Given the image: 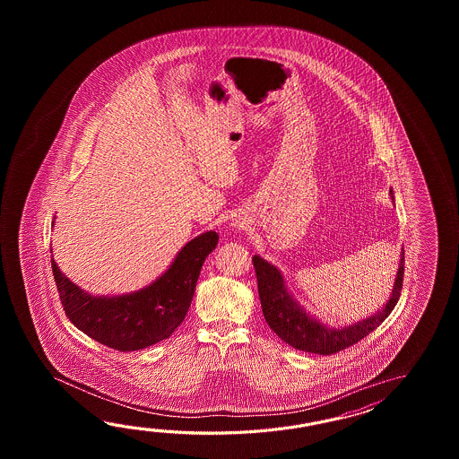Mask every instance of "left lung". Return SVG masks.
Instances as JSON below:
<instances>
[{
  "label": "left lung",
  "mask_w": 459,
  "mask_h": 459,
  "mask_svg": "<svg viewBox=\"0 0 459 459\" xmlns=\"http://www.w3.org/2000/svg\"><path fill=\"white\" fill-rule=\"evenodd\" d=\"M392 194L394 192L390 190V196L394 200ZM253 263L257 275V290L264 318L271 326V330L295 350L328 356L333 352L342 351L354 342H361L364 336L374 332L389 316L394 307L399 302L402 292L405 255L402 249L394 289L389 300L382 305L381 310H377V313L364 318L361 322L340 328L328 326L326 323H322L318 318L305 312V308L300 307L287 290L282 273L275 265L267 263L261 255H254Z\"/></svg>",
  "instance_id": "1"
}]
</instances>
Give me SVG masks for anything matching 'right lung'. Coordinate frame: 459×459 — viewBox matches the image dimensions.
Listing matches in <instances>:
<instances>
[{"label":"right lung","instance_id":"obj_1","mask_svg":"<svg viewBox=\"0 0 459 459\" xmlns=\"http://www.w3.org/2000/svg\"><path fill=\"white\" fill-rule=\"evenodd\" d=\"M216 244L215 231L196 236L178 251L170 267L154 282L136 292L113 297L90 295L70 282L54 255L50 263L60 302L70 322L111 350L137 351L167 340L184 322L202 265Z\"/></svg>","mask_w":459,"mask_h":459}]
</instances>
